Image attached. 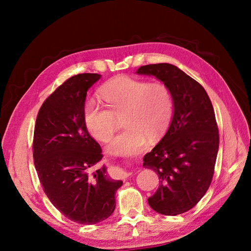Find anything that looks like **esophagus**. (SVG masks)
<instances>
[{
	"mask_svg": "<svg viewBox=\"0 0 251 251\" xmlns=\"http://www.w3.org/2000/svg\"><path fill=\"white\" fill-rule=\"evenodd\" d=\"M130 175H131V173L128 172L127 170H126V169L120 170V176L123 179H126L128 176H130Z\"/></svg>",
	"mask_w": 251,
	"mask_h": 251,
	"instance_id": "esophagus-1",
	"label": "esophagus"
}]
</instances>
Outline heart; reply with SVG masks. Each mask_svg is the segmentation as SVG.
Masks as SVG:
<instances>
[{
    "label": "heart",
    "instance_id": "obj_1",
    "mask_svg": "<svg viewBox=\"0 0 251 251\" xmlns=\"http://www.w3.org/2000/svg\"><path fill=\"white\" fill-rule=\"evenodd\" d=\"M105 107L95 100L83 104V123L92 137L108 141L115 131L117 116L126 127L114 137L108 151L114 155H135L146 150L148 138L155 140L169 127L174 112L171 90L161 81L120 75L100 90Z\"/></svg>",
    "mask_w": 251,
    "mask_h": 251
}]
</instances>
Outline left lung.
<instances>
[{"mask_svg":"<svg viewBox=\"0 0 251 251\" xmlns=\"http://www.w3.org/2000/svg\"><path fill=\"white\" fill-rule=\"evenodd\" d=\"M136 73L161 80L174 100L168 132L143 157L144 168L159 177L158 189L148 202L161 215L183 214L202 199L214 176L219 150L214 108L200 83L176 66L147 65Z\"/></svg>","mask_w":251,"mask_h":251,"instance_id":"8db88e82","label":"left lung"}]
</instances>
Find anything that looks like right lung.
I'll list each match as a JSON object with an SVG mask.
<instances>
[{
    "instance_id": "1",
    "label": "right lung",
    "mask_w": 251,
    "mask_h": 251,
    "mask_svg": "<svg viewBox=\"0 0 251 251\" xmlns=\"http://www.w3.org/2000/svg\"><path fill=\"white\" fill-rule=\"evenodd\" d=\"M100 76L81 73L60 85L42 104L33 136V160L45 194L66 218L85 225L113 214L123 185L104 165L97 168L101 148L83 123L87 91Z\"/></svg>"
}]
</instances>
